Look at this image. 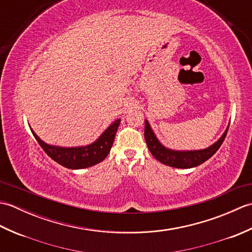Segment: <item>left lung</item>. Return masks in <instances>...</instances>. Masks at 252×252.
Instances as JSON below:
<instances>
[{"mask_svg": "<svg viewBox=\"0 0 252 252\" xmlns=\"http://www.w3.org/2000/svg\"><path fill=\"white\" fill-rule=\"evenodd\" d=\"M228 127H226L225 132L223 135L219 138V140L212 144L211 146L208 148L200 149V151H173L164 147L161 143L158 141V138L155 135L154 131L152 130L151 125L148 121L145 120V131H144V135H145V141L147 144V147L151 151L153 156L156 158L158 161L163 164H167L169 167L179 168V169H189L194 168L203 163L209 158H211L213 155L217 153V151L224 141L226 136Z\"/></svg>", "mask_w": 252, "mask_h": 252, "instance_id": "1", "label": "left lung"}]
</instances>
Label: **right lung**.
<instances>
[{"mask_svg":"<svg viewBox=\"0 0 252 252\" xmlns=\"http://www.w3.org/2000/svg\"><path fill=\"white\" fill-rule=\"evenodd\" d=\"M120 121V119H117L115 122H112L94 143L80 147L49 145L42 141L32 129L31 132L39 145L47 154V156H50L54 161L68 169H84L101 162L107 157L114 144Z\"/></svg>","mask_w":252,"mask_h":252,"instance_id":"1","label":"right lung"}]
</instances>
